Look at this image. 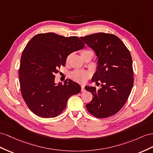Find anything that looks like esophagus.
<instances>
[{"mask_svg":"<svg viewBox=\"0 0 153 153\" xmlns=\"http://www.w3.org/2000/svg\"><path fill=\"white\" fill-rule=\"evenodd\" d=\"M81 91H82V92H84V91H85L84 85H83V84H81Z\"/></svg>","mask_w":153,"mask_h":153,"instance_id":"obj_1","label":"esophagus"}]
</instances>
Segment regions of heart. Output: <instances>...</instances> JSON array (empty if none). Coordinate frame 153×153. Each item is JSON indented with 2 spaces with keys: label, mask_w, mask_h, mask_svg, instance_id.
Returning <instances> with one entry per match:
<instances>
[{
  "label": "heart",
  "mask_w": 153,
  "mask_h": 153,
  "mask_svg": "<svg viewBox=\"0 0 153 153\" xmlns=\"http://www.w3.org/2000/svg\"><path fill=\"white\" fill-rule=\"evenodd\" d=\"M87 53H91L93 54V52L91 50H85L82 51L81 55V56ZM90 76V74L88 72L83 71V70H75L70 74V77H71L74 80L79 82H84L87 80Z\"/></svg>",
  "instance_id": "obj_1"
}]
</instances>
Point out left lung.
Returning a JSON list of instances; mask_svg holds the SVG:
<instances>
[{
	"label": "left lung",
	"mask_w": 153,
	"mask_h": 153,
	"mask_svg": "<svg viewBox=\"0 0 153 153\" xmlns=\"http://www.w3.org/2000/svg\"><path fill=\"white\" fill-rule=\"evenodd\" d=\"M80 38L96 53L97 70L92 81L101 87L86 86L93 96L86 108L97 118L114 115L126 103L134 83L130 52L113 34L97 33Z\"/></svg>",
	"instance_id": "1"
}]
</instances>
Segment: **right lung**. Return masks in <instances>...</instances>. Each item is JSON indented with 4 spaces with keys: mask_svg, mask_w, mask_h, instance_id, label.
Returning <instances> with one entry per match:
<instances>
[{
    "mask_svg": "<svg viewBox=\"0 0 153 153\" xmlns=\"http://www.w3.org/2000/svg\"><path fill=\"white\" fill-rule=\"evenodd\" d=\"M77 37H66L54 33L35 36L23 50L19 81L23 99L35 114L55 117L63 111L70 96L81 91L80 85L71 79L55 83V74L65 66L71 53L83 49Z\"/></svg>",
    "mask_w": 153,
    "mask_h": 153,
    "instance_id": "obj_1",
    "label": "right lung"
}]
</instances>
